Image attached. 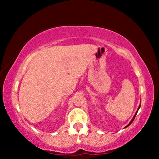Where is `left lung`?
Listing matches in <instances>:
<instances>
[{"label":"left lung","instance_id":"8db88e82","mask_svg":"<svg viewBox=\"0 0 159 159\" xmlns=\"http://www.w3.org/2000/svg\"><path fill=\"white\" fill-rule=\"evenodd\" d=\"M139 107H140V104H139V107H138V110H137V111H136V113H135V114H134V116H133V119H132V120H131V121H130V123H129V124H128V125H126L125 128H127V127H128V126H129V125H130L131 124V123H133V120H134V118H135V116H136V115H137V114H138V110H139Z\"/></svg>","mask_w":159,"mask_h":159}]
</instances>
